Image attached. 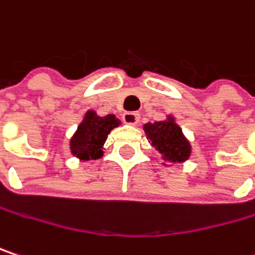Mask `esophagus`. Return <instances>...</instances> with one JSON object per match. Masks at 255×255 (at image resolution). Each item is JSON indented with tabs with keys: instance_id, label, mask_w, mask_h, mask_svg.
<instances>
[{
	"instance_id": "1",
	"label": "esophagus",
	"mask_w": 255,
	"mask_h": 255,
	"mask_svg": "<svg viewBox=\"0 0 255 255\" xmlns=\"http://www.w3.org/2000/svg\"><path fill=\"white\" fill-rule=\"evenodd\" d=\"M123 121L128 124V126H137L138 121H140V114L137 112H126L123 115Z\"/></svg>"
}]
</instances>
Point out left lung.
Listing matches in <instances>:
<instances>
[{"label":"left lung","mask_w":255,"mask_h":255,"mask_svg":"<svg viewBox=\"0 0 255 255\" xmlns=\"http://www.w3.org/2000/svg\"><path fill=\"white\" fill-rule=\"evenodd\" d=\"M147 140L150 141L151 147L159 151L165 166L168 163H182L191 156V143L184 135L182 128L175 121V117L168 115L163 121L147 123L143 126Z\"/></svg>","instance_id":"8db88e82"}]
</instances>
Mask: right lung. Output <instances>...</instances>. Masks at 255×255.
Masks as SVG:
<instances>
[{"label":"right lung","instance_id":"right-lung-1","mask_svg":"<svg viewBox=\"0 0 255 255\" xmlns=\"http://www.w3.org/2000/svg\"><path fill=\"white\" fill-rule=\"evenodd\" d=\"M121 121L109 114L106 117H101L96 111L89 109L76 132L70 138V151L79 160H96L104 156V146L108 134L114 128L120 127Z\"/></svg>","mask_w":255,"mask_h":255}]
</instances>
